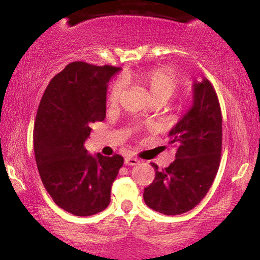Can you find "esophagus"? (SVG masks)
<instances>
[{"label":"esophagus","mask_w":260,"mask_h":260,"mask_svg":"<svg viewBox=\"0 0 260 260\" xmlns=\"http://www.w3.org/2000/svg\"><path fill=\"white\" fill-rule=\"evenodd\" d=\"M124 164L128 166H136L139 164V160L137 159V157H133V156H127L126 159H124Z\"/></svg>","instance_id":"1"}]
</instances>
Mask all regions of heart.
Returning <instances> with one entry per match:
<instances>
[{
  "instance_id": "obj_1",
  "label": "heart",
  "mask_w": 260,
  "mask_h": 260,
  "mask_svg": "<svg viewBox=\"0 0 260 260\" xmlns=\"http://www.w3.org/2000/svg\"><path fill=\"white\" fill-rule=\"evenodd\" d=\"M136 80L148 89L150 98L153 100L168 101L174 95L178 86V79L176 74L168 68H154V70L145 71V72L137 74H126L123 78L116 80L113 83L109 92L110 105H117L120 103L122 92L124 90V83Z\"/></svg>"
}]
</instances>
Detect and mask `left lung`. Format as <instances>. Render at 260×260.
<instances>
[{"label": "left lung", "mask_w": 260, "mask_h": 260, "mask_svg": "<svg viewBox=\"0 0 260 260\" xmlns=\"http://www.w3.org/2000/svg\"><path fill=\"white\" fill-rule=\"evenodd\" d=\"M177 148L169 168L157 170L144 188L149 208L165 215H180L198 205L213 184L221 157L222 118L220 104L208 79L193 83V104L169 133Z\"/></svg>", "instance_id": "obj_1"}]
</instances>
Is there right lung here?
<instances>
[{
	"label": "right lung",
	"mask_w": 260,
	"mask_h": 260,
	"mask_svg": "<svg viewBox=\"0 0 260 260\" xmlns=\"http://www.w3.org/2000/svg\"><path fill=\"white\" fill-rule=\"evenodd\" d=\"M121 68L72 62L47 85L34 127L40 178L53 202L77 216H90L110 204L121 155H90L84 148L91 123L106 116L107 83Z\"/></svg>",
	"instance_id": "obj_1"
}]
</instances>
